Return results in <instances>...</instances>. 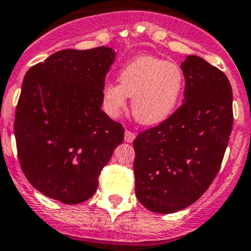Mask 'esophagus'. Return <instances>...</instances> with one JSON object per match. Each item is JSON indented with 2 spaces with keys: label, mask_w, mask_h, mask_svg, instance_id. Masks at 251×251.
<instances>
[{
  "label": "esophagus",
  "mask_w": 251,
  "mask_h": 251,
  "mask_svg": "<svg viewBox=\"0 0 251 251\" xmlns=\"http://www.w3.org/2000/svg\"><path fill=\"white\" fill-rule=\"evenodd\" d=\"M125 142H127V143H131V142L135 139V134L133 133V131H130V130H126L125 131Z\"/></svg>",
  "instance_id": "obj_1"
}]
</instances>
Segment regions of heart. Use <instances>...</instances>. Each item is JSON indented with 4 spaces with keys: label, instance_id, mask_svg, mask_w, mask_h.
Returning <instances> with one entry per match:
<instances>
[{
    "label": "heart",
    "instance_id": "b5f03b06",
    "mask_svg": "<svg viewBox=\"0 0 251 251\" xmlns=\"http://www.w3.org/2000/svg\"><path fill=\"white\" fill-rule=\"evenodd\" d=\"M120 83L104 84L102 108L110 117L126 109L133 98L134 118L146 126L159 125L171 117L185 90V75L178 65L155 57L142 56L124 66Z\"/></svg>",
    "mask_w": 251,
    "mask_h": 251
}]
</instances>
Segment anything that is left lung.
Listing matches in <instances>:
<instances>
[{
	"instance_id": "1",
	"label": "left lung",
	"mask_w": 251,
	"mask_h": 251,
	"mask_svg": "<svg viewBox=\"0 0 251 251\" xmlns=\"http://www.w3.org/2000/svg\"><path fill=\"white\" fill-rule=\"evenodd\" d=\"M183 102L134 141L135 194L147 210L173 214L202 197L218 175L233 125L226 74L198 56L181 64Z\"/></svg>"
}]
</instances>
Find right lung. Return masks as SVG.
Listing matches in <instances>:
<instances>
[{"label": "right lung", "instance_id": "add662e5", "mask_svg": "<svg viewBox=\"0 0 251 251\" xmlns=\"http://www.w3.org/2000/svg\"><path fill=\"white\" fill-rule=\"evenodd\" d=\"M112 48L64 49L29 69L14 121L22 171L36 190L65 204L90 199L125 130L101 110Z\"/></svg>", "mask_w": 251, "mask_h": 251}]
</instances>
